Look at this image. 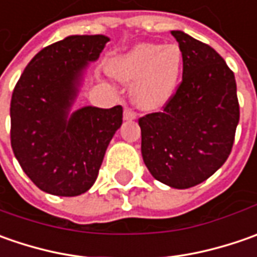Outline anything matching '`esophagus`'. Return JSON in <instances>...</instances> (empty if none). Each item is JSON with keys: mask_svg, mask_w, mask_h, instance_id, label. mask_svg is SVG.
<instances>
[{"mask_svg": "<svg viewBox=\"0 0 257 257\" xmlns=\"http://www.w3.org/2000/svg\"><path fill=\"white\" fill-rule=\"evenodd\" d=\"M136 118V113L130 107H124V120H134Z\"/></svg>", "mask_w": 257, "mask_h": 257, "instance_id": "esophagus-1", "label": "esophagus"}]
</instances>
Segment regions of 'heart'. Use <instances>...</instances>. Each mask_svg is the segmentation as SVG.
Returning <instances> with one entry per match:
<instances>
[{"label":"heart","mask_w":257,"mask_h":257,"mask_svg":"<svg viewBox=\"0 0 257 257\" xmlns=\"http://www.w3.org/2000/svg\"><path fill=\"white\" fill-rule=\"evenodd\" d=\"M182 70L177 45L143 43L117 55L108 64L110 74L124 83L136 81L133 98L142 108L163 105L174 93Z\"/></svg>","instance_id":"obj_1"}]
</instances>
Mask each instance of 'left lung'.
Listing matches in <instances>:
<instances>
[{"label":"left lung","mask_w":257,"mask_h":257,"mask_svg":"<svg viewBox=\"0 0 257 257\" xmlns=\"http://www.w3.org/2000/svg\"><path fill=\"white\" fill-rule=\"evenodd\" d=\"M183 58L182 81L159 113L139 118L144 164L156 180L189 189L227 160L239 123L234 74L210 45L172 31Z\"/></svg>","instance_id":"left-lung-1"}]
</instances>
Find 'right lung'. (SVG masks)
I'll return each mask as SVG.
<instances>
[{
  "instance_id": "right-lung-1",
  "label": "right lung",
  "mask_w": 257,
  "mask_h": 257,
  "mask_svg": "<svg viewBox=\"0 0 257 257\" xmlns=\"http://www.w3.org/2000/svg\"><path fill=\"white\" fill-rule=\"evenodd\" d=\"M108 41L71 35L47 45L27 64L11 97V147L38 189L78 196L95 182L107 146L123 123V107H84L67 120L75 83Z\"/></svg>"
}]
</instances>
